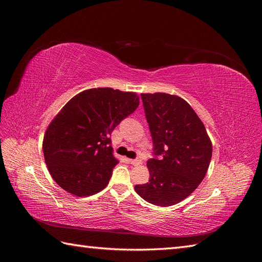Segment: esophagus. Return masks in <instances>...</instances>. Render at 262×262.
I'll return each mask as SVG.
<instances>
[{
    "label": "esophagus",
    "instance_id": "esophagus-1",
    "mask_svg": "<svg viewBox=\"0 0 262 262\" xmlns=\"http://www.w3.org/2000/svg\"><path fill=\"white\" fill-rule=\"evenodd\" d=\"M129 163L132 164L133 166H138L141 164V161L140 160H129Z\"/></svg>",
    "mask_w": 262,
    "mask_h": 262
}]
</instances>
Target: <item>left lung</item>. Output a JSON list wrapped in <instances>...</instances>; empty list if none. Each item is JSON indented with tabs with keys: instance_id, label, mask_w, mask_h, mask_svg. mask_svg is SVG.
I'll return each mask as SVG.
<instances>
[{
	"instance_id": "obj_1",
	"label": "left lung",
	"mask_w": 262,
	"mask_h": 262,
	"mask_svg": "<svg viewBox=\"0 0 262 262\" xmlns=\"http://www.w3.org/2000/svg\"><path fill=\"white\" fill-rule=\"evenodd\" d=\"M141 97L155 157L147 161L148 182L134 189L148 203L169 207L200 185L211 162L212 143L200 118L185 99L166 93L141 94Z\"/></svg>"
}]
</instances>
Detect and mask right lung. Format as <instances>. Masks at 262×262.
I'll return each instance as SVG.
<instances>
[{
  "mask_svg": "<svg viewBox=\"0 0 262 262\" xmlns=\"http://www.w3.org/2000/svg\"><path fill=\"white\" fill-rule=\"evenodd\" d=\"M139 104L136 93L109 87L86 90L68 101L53 118L42 142L53 180L77 196L104 189L119 163L110 136Z\"/></svg>",
  "mask_w": 262,
  "mask_h": 262,
  "instance_id": "add662e5",
  "label": "right lung"
}]
</instances>
